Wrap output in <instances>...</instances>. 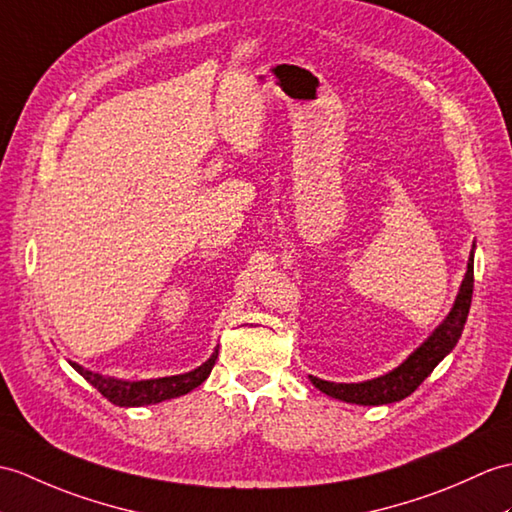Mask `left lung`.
I'll list each match as a JSON object with an SVG mask.
<instances>
[{"mask_svg": "<svg viewBox=\"0 0 512 512\" xmlns=\"http://www.w3.org/2000/svg\"><path fill=\"white\" fill-rule=\"evenodd\" d=\"M473 253L475 244L469 255L465 279L460 283V290L449 314L397 368H392L386 375L366 379V382L358 384H336L314 375H310V382L320 392H325V395L344 403H358V406H384V403H395L412 395L423 384V379L434 371L436 364L454 351L456 342L462 336L473 294Z\"/></svg>", "mask_w": 512, "mask_h": 512, "instance_id": "obj_1", "label": "left lung"}]
</instances>
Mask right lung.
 <instances>
[{
  "label": "right lung",
  "instance_id": "obj_1",
  "mask_svg": "<svg viewBox=\"0 0 512 512\" xmlns=\"http://www.w3.org/2000/svg\"><path fill=\"white\" fill-rule=\"evenodd\" d=\"M216 360H218V347L213 349L211 358L207 362H202L198 368H194V371L170 375V377H157V379H139V382L93 373L89 368H82L76 362H69V364L74 371H78L82 377H85L93 388H98L106 399L115 403V406L139 408V406H152V403H161V401H168L192 392L209 377Z\"/></svg>",
  "mask_w": 512,
  "mask_h": 512
}]
</instances>
